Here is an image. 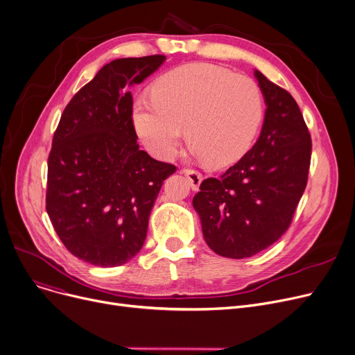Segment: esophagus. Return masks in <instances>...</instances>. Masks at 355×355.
I'll list each match as a JSON object with an SVG mask.
<instances>
[{
	"mask_svg": "<svg viewBox=\"0 0 355 355\" xmlns=\"http://www.w3.org/2000/svg\"><path fill=\"white\" fill-rule=\"evenodd\" d=\"M180 173H183L187 178V180H189L191 187H192L193 191L199 189V184L202 182V175L199 172H196L193 169H182Z\"/></svg>",
	"mask_w": 355,
	"mask_h": 355,
	"instance_id": "esophagus-1",
	"label": "esophagus"
}]
</instances>
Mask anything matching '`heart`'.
I'll use <instances>...</instances> for the list:
<instances>
[{"label": "heart", "instance_id": "b5f03b06", "mask_svg": "<svg viewBox=\"0 0 355 355\" xmlns=\"http://www.w3.org/2000/svg\"><path fill=\"white\" fill-rule=\"evenodd\" d=\"M262 114V93L252 78L193 62L160 77L152 100L135 103L133 124L146 149L159 159L175 155L186 128L193 153L222 166L251 148Z\"/></svg>", "mask_w": 355, "mask_h": 355}]
</instances>
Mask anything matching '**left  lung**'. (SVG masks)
I'll return each mask as SVG.
<instances>
[{
    "instance_id": "1",
    "label": "left lung",
    "mask_w": 355,
    "mask_h": 355,
    "mask_svg": "<svg viewBox=\"0 0 355 355\" xmlns=\"http://www.w3.org/2000/svg\"><path fill=\"white\" fill-rule=\"evenodd\" d=\"M266 104L254 148L220 178H207L193 198L203 238L220 257L242 259L277 242L305 191L311 136L297 101L255 70Z\"/></svg>"
}]
</instances>
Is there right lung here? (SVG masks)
<instances>
[{
    "label": "right lung",
    "instance_id": "1",
    "mask_svg": "<svg viewBox=\"0 0 355 355\" xmlns=\"http://www.w3.org/2000/svg\"><path fill=\"white\" fill-rule=\"evenodd\" d=\"M164 55L117 58L81 87L61 114L49 156L46 209L78 259L112 268L141 249L163 180L175 173L139 149L129 87Z\"/></svg>",
    "mask_w": 355,
    "mask_h": 355
}]
</instances>
